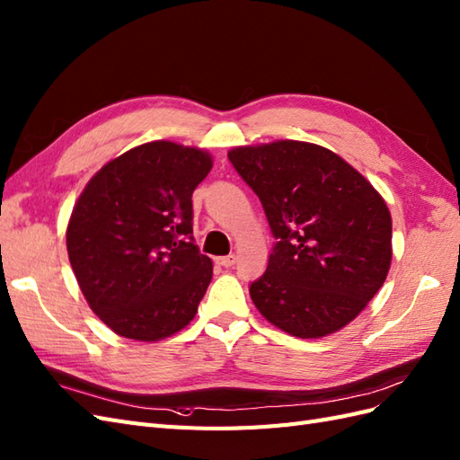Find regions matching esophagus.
I'll list each match as a JSON object with an SVG mask.
<instances>
[{
	"label": "esophagus",
	"mask_w": 460,
	"mask_h": 460,
	"mask_svg": "<svg viewBox=\"0 0 460 460\" xmlns=\"http://www.w3.org/2000/svg\"><path fill=\"white\" fill-rule=\"evenodd\" d=\"M234 261H237V256H234V254L217 258V264H219V266H223V268H231V266H234Z\"/></svg>",
	"instance_id": "obj_1"
}]
</instances>
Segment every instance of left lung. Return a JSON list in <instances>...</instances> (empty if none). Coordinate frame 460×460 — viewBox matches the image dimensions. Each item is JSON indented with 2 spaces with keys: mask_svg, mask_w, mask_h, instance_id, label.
<instances>
[{
  "mask_svg": "<svg viewBox=\"0 0 460 460\" xmlns=\"http://www.w3.org/2000/svg\"><path fill=\"white\" fill-rule=\"evenodd\" d=\"M278 239L251 298L298 339L339 332L368 306L391 266V214L364 175L312 142L275 140L227 152Z\"/></svg>",
  "mask_w": 460,
  "mask_h": 460,
  "instance_id": "1",
  "label": "left lung"
}]
</instances>
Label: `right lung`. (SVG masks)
<instances>
[{
	"mask_svg": "<svg viewBox=\"0 0 460 460\" xmlns=\"http://www.w3.org/2000/svg\"><path fill=\"white\" fill-rule=\"evenodd\" d=\"M212 165L202 148L146 142L103 165L75 202L71 268L117 335L154 343L194 320L214 264L192 243V192Z\"/></svg>",
	"mask_w": 460,
	"mask_h": 460,
	"instance_id": "obj_1",
	"label": "right lung"
}]
</instances>
